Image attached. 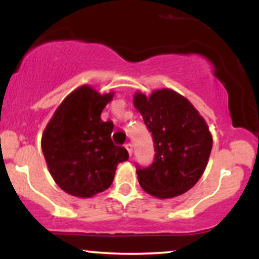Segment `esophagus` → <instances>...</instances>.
<instances>
[{
    "label": "esophagus",
    "mask_w": 259,
    "mask_h": 259,
    "mask_svg": "<svg viewBox=\"0 0 259 259\" xmlns=\"http://www.w3.org/2000/svg\"><path fill=\"white\" fill-rule=\"evenodd\" d=\"M125 148L127 150V152H129L130 156L133 154V145L130 144V142H127V144H125Z\"/></svg>",
    "instance_id": "1"
}]
</instances>
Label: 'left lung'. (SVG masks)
<instances>
[{
  "mask_svg": "<svg viewBox=\"0 0 259 259\" xmlns=\"http://www.w3.org/2000/svg\"><path fill=\"white\" fill-rule=\"evenodd\" d=\"M134 106L152 134L154 158L146 168L136 165L139 184L147 194L171 198L189 191L206 169L213 140L197 109L173 90L150 97L138 92Z\"/></svg>",
  "mask_w": 259,
  "mask_h": 259,
  "instance_id": "obj_1",
  "label": "left lung"
}]
</instances>
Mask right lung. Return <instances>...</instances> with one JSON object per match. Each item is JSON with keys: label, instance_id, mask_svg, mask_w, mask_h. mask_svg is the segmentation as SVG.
<instances>
[{"label": "right lung", "instance_id": "right-lung-1", "mask_svg": "<svg viewBox=\"0 0 259 259\" xmlns=\"http://www.w3.org/2000/svg\"><path fill=\"white\" fill-rule=\"evenodd\" d=\"M113 99L82 85L65 97L45 129L41 147L56 184L67 194L92 197L112 185L117 165L129 158L113 144L112 121L101 113Z\"/></svg>", "mask_w": 259, "mask_h": 259}]
</instances>
